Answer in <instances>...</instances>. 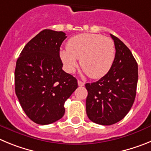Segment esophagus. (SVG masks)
Masks as SVG:
<instances>
[{
    "label": "esophagus",
    "instance_id": "1",
    "mask_svg": "<svg viewBox=\"0 0 151 151\" xmlns=\"http://www.w3.org/2000/svg\"><path fill=\"white\" fill-rule=\"evenodd\" d=\"M85 85V82H82V81H80V80H78V86H84Z\"/></svg>",
    "mask_w": 151,
    "mask_h": 151
}]
</instances>
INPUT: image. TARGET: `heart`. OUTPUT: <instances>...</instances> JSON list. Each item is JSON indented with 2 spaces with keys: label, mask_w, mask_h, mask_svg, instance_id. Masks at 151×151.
I'll return each mask as SVG.
<instances>
[{
  "label": "heart",
  "mask_w": 151,
  "mask_h": 151,
  "mask_svg": "<svg viewBox=\"0 0 151 151\" xmlns=\"http://www.w3.org/2000/svg\"><path fill=\"white\" fill-rule=\"evenodd\" d=\"M115 55V45L111 38L89 33L72 37L67 41L66 50L60 51L68 72H74L77 59H80L81 68L91 78H101L110 71Z\"/></svg>",
  "instance_id": "heart-1"
}]
</instances>
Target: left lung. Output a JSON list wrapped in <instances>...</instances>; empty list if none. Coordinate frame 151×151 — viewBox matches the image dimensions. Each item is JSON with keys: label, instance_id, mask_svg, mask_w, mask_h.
<instances>
[{"label": "left lung", "instance_id": "1", "mask_svg": "<svg viewBox=\"0 0 151 151\" xmlns=\"http://www.w3.org/2000/svg\"><path fill=\"white\" fill-rule=\"evenodd\" d=\"M116 48L110 71L97 82L87 83L86 113L92 122L110 125L122 120L132 106L136 95L138 63L127 46L110 35Z\"/></svg>", "mask_w": 151, "mask_h": 151}]
</instances>
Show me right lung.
Returning <instances> with one entry per match:
<instances>
[{
    "label": "right lung",
    "instance_id": "1",
    "mask_svg": "<svg viewBox=\"0 0 151 151\" xmlns=\"http://www.w3.org/2000/svg\"><path fill=\"white\" fill-rule=\"evenodd\" d=\"M66 38L63 32L41 31L17 61L16 94L27 116L39 125L62 118L64 103L78 88L76 78L62 69L60 47Z\"/></svg>",
    "mask_w": 151,
    "mask_h": 151
}]
</instances>
